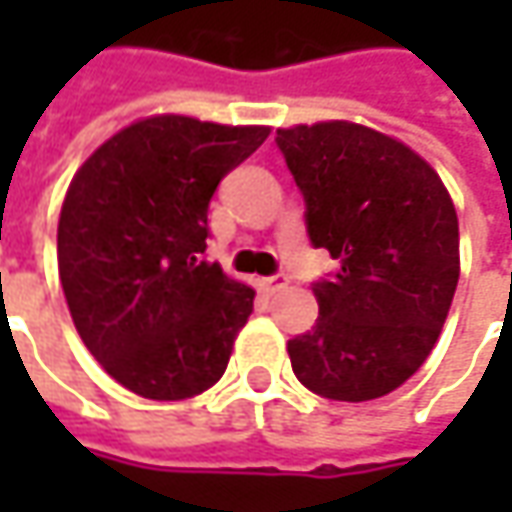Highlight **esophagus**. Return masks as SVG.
<instances>
[{
	"instance_id": "34e87169",
	"label": "esophagus",
	"mask_w": 512,
	"mask_h": 512,
	"mask_svg": "<svg viewBox=\"0 0 512 512\" xmlns=\"http://www.w3.org/2000/svg\"><path fill=\"white\" fill-rule=\"evenodd\" d=\"M287 279L285 273H276V276H265V279H259V285H262V290H267V293H279V290H285L287 287Z\"/></svg>"
}]
</instances>
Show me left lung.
<instances>
[{
  "label": "left lung",
  "mask_w": 512,
  "mask_h": 512,
  "mask_svg": "<svg viewBox=\"0 0 512 512\" xmlns=\"http://www.w3.org/2000/svg\"><path fill=\"white\" fill-rule=\"evenodd\" d=\"M305 196L307 236L339 270L313 282L316 327L287 342L296 379L333 402H370L430 356L459 285V219L419 153L353 122L276 130Z\"/></svg>",
  "instance_id": "obj_1"
}]
</instances>
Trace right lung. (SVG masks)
Returning <instances> with one entry per match:
<instances>
[{
	"label": "right lung",
	"instance_id": "right-lung-1",
	"mask_svg": "<svg viewBox=\"0 0 512 512\" xmlns=\"http://www.w3.org/2000/svg\"><path fill=\"white\" fill-rule=\"evenodd\" d=\"M270 128L150 116L76 170L56 250L73 325L133 393L179 402L222 379L253 287L202 259L207 205Z\"/></svg>",
	"mask_w": 512,
	"mask_h": 512
}]
</instances>
